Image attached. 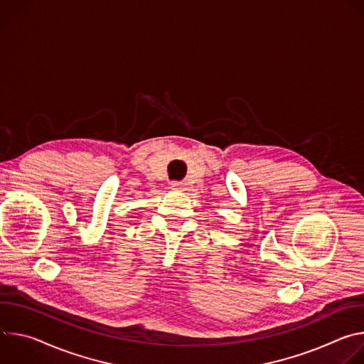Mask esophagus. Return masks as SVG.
I'll list each match as a JSON object with an SVG mask.
<instances>
[{
    "instance_id": "obj_1",
    "label": "esophagus",
    "mask_w": 364,
    "mask_h": 364,
    "mask_svg": "<svg viewBox=\"0 0 364 364\" xmlns=\"http://www.w3.org/2000/svg\"><path fill=\"white\" fill-rule=\"evenodd\" d=\"M170 187H171L173 190H177V191H183V190L186 188L184 184L180 183V181H173V183H170Z\"/></svg>"
}]
</instances>
